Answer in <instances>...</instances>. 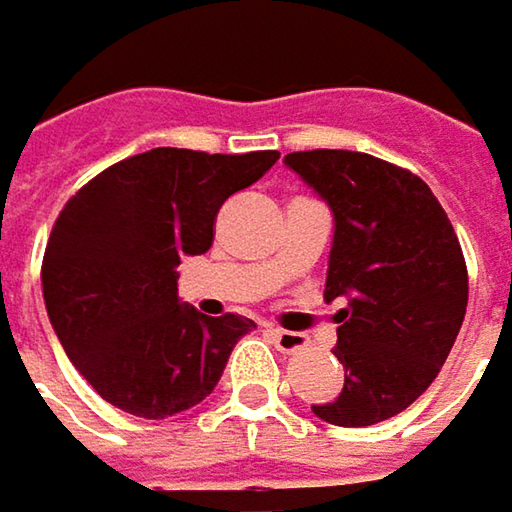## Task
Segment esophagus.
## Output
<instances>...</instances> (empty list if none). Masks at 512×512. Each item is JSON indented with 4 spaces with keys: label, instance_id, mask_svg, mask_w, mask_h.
Instances as JSON below:
<instances>
[{
    "label": "esophagus",
    "instance_id": "1",
    "mask_svg": "<svg viewBox=\"0 0 512 512\" xmlns=\"http://www.w3.org/2000/svg\"><path fill=\"white\" fill-rule=\"evenodd\" d=\"M269 337L275 340V346L278 351H284V354H293V351H299L307 346V337L299 334V331H284V328H269Z\"/></svg>",
    "mask_w": 512,
    "mask_h": 512
}]
</instances>
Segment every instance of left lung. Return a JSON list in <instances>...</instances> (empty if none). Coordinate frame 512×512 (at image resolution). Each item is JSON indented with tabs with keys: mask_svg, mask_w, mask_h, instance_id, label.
Returning <instances> with one entry per match:
<instances>
[{
	"mask_svg": "<svg viewBox=\"0 0 512 512\" xmlns=\"http://www.w3.org/2000/svg\"><path fill=\"white\" fill-rule=\"evenodd\" d=\"M284 163L334 213L325 299L337 313L343 393L313 404L340 428H366L410 407L440 375L469 302L457 234L431 187L395 163L346 152H293Z\"/></svg>",
	"mask_w": 512,
	"mask_h": 512,
	"instance_id": "8db88e82",
	"label": "left lung"
}]
</instances>
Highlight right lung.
Here are the masks:
<instances>
[{
	"instance_id": "right-lung-1",
	"label": "right lung",
	"mask_w": 512,
	"mask_h": 512,
	"mask_svg": "<svg viewBox=\"0 0 512 512\" xmlns=\"http://www.w3.org/2000/svg\"><path fill=\"white\" fill-rule=\"evenodd\" d=\"M278 158L163 146L108 166L58 213L40 269L46 313L105 401L166 419L213 393L255 322L181 304L175 269L208 252L222 202Z\"/></svg>"
}]
</instances>
